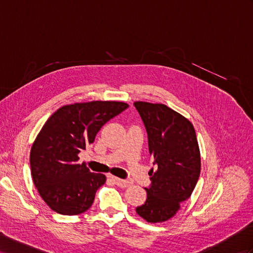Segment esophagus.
Instances as JSON below:
<instances>
[{
  "label": "esophagus",
  "instance_id": "obj_1",
  "mask_svg": "<svg viewBox=\"0 0 253 253\" xmlns=\"http://www.w3.org/2000/svg\"><path fill=\"white\" fill-rule=\"evenodd\" d=\"M110 178H111L113 182L115 183V185H118L120 187H122V188H125V187H128L129 186V183L128 180H125V179H121L119 177H115V176H109Z\"/></svg>",
  "mask_w": 253,
  "mask_h": 253
}]
</instances>
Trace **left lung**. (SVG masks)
I'll list each match as a JSON object with an SVG mask.
<instances>
[{
  "label": "left lung",
  "mask_w": 253,
  "mask_h": 253,
  "mask_svg": "<svg viewBox=\"0 0 253 253\" xmlns=\"http://www.w3.org/2000/svg\"><path fill=\"white\" fill-rule=\"evenodd\" d=\"M133 106L143 121L148 150L157 166L156 172L151 170L145 203L135 211L147 222L167 221L190 198L200 176L196 131L188 120L163 103L137 101Z\"/></svg>",
  "instance_id": "1"
}]
</instances>
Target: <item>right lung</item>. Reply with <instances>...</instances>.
<instances>
[{"label":"right lung","mask_w":253,"mask_h":253,"mask_svg":"<svg viewBox=\"0 0 253 253\" xmlns=\"http://www.w3.org/2000/svg\"><path fill=\"white\" fill-rule=\"evenodd\" d=\"M128 107L121 101L74 103L56 110L44 123L32 146L30 164L34 185L51 210L71 216L92 206L106 176L78 164V154Z\"/></svg>","instance_id":"obj_1"}]
</instances>
